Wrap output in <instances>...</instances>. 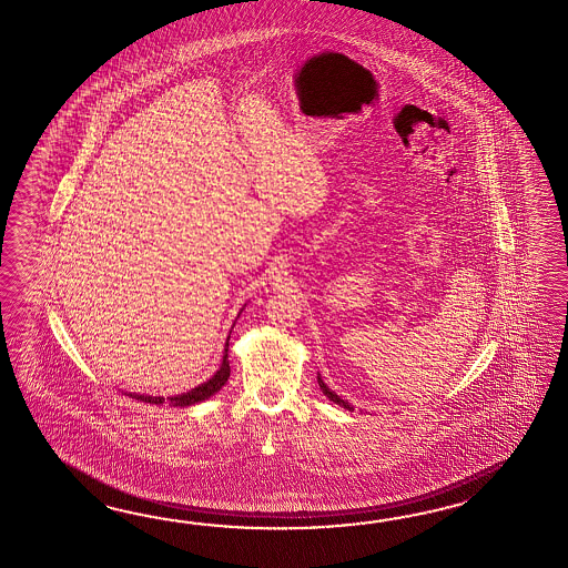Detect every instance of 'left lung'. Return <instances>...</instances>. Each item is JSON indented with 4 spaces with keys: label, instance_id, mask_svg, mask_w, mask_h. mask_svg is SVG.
<instances>
[{
    "label": "left lung",
    "instance_id": "8db88e82",
    "mask_svg": "<svg viewBox=\"0 0 568 568\" xmlns=\"http://www.w3.org/2000/svg\"><path fill=\"white\" fill-rule=\"evenodd\" d=\"M317 381H320L321 392L325 393V395H327V397H329L334 404L344 407V409H354V407L349 406L348 402H344L342 397H337V395H335V393L332 392V389H329L325 383H323V378L317 377Z\"/></svg>",
    "mask_w": 568,
    "mask_h": 568
}]
</instances>
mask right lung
I'll return each mask as SVG.
<instances>
[{
    "label": "right lung",
    "mask_w": 568,
    "mask_h": 568,
    "mask_svg": "<svg viewBox=\"0 0 568 568\" xmlns=\"http://www.w3.org/2000/svg\"><path fill=\"white\" fill-rule=\"evenodd\" d=\"M229 337H231V335H229ZM229 377H231V364H229V344H226L224 356H222V364H220L216 375L212 378H207L202 385H197L195 389L181 393V395H175V397H166V399L161 397V395H159V397H154V395H140V393H128V395L140 399V402H146V404H156V406H162L164 402H169V406L187 407L193 406V404H200V402H204L207 397H212L214 393H219L220 389L226 385Z\"/></svg>",
    "instance_id": "add662e5"
}]
</instances>
